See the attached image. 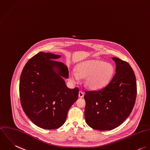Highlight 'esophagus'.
I'll return each instance as SVG.
<instances>
[{
  "label": "esophagus",
  "instance_id": "esophagus-1",
  "mask_svg": "<svg viewBox=\"0 0 150 150\" xmlns=\"http://www.w3.org/2000/svg\"><path fill=\"white\" fill-rule=\"evenodd\" d=\"M84 93L82 91H80L79 93V97L80 98H83L84 97Z\"/></svg>",
  "mask_w": 150,
  "mask_h": 150
}]
</instances>
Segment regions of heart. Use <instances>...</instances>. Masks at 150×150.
<instances>
[{
	"mask_svg": "<svg viewBox=\"0 0 150 150\" xmlns=\"http://www.w3.org/2000/svg\"><path fill=\"white\" fill-rule=\"evenodd\" d=\"M114 73L115 68L111 63L100 60H90L78 64L76 71H70V78L73 82H77L79 77L86 78L85 85L90 89L97 90L105 86Z\"/></svg>",
	"mask_w": 150,
	"mask_h": 150,
	"instance_id": "1",
	"label": "heart"
}]
</instances>
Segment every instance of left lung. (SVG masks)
I'll list each match as a JSON object with an SVG mask.
<instances>
[{
    "instance_id": "obj_1",
    "label": "left lung",
    "mask_w": 150,
    "mask_h": 150,
    "mask_svg": "<svg viewBox=\"0 0 150 150\" xmlns=\"http://www.w3.org/2000/svg\"><path fill=\"white\" fill-rule=\"evenodd\" d=\"M116 73L109 83L96 91H86L84 116L96 130H110L120 126L132 112L137 96L136 79L126 62L112 57Z\"/></svg>"
}]
</instances>
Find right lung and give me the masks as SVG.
Returning a JSON list of instances; mask_svg holds the SVG:
<instances>
[{
  "label": "right lung",
  "instance_id": "right-lung-1",
  "mask_svg": "<svg viewBox=\"0 0 150 150\" xmlns=\"http://www.w3.org/2000/svg\"><path fill=\"white\" fill-rule=\"evenodd\" d=\"M59 57L41 52L27 62L20 76L22 108L35 125L44 129L62 126L69 109L79 97V88H69L63 79H68V68L53 60Z\"/></svg>",
  "mask_w": 150,
  "mask_h": 150
}]
</instances>
